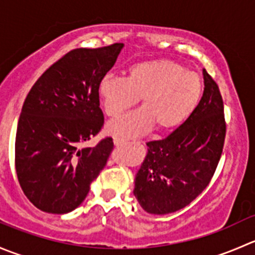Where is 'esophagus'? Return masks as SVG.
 Returning <instances> with one entry per match:
<instances>
[{
  "label": "esophagus",
  "instance_id": "34e87169",
  "mask_svg": "<svg viewBox=\"0 0 255 255\" xmlns=\"http://www.w3.org/2000/svg\"><path fill=\"white\" fill-rule=\"evenodd\" d=\"M113 143L117 146H125L126 144H127V140L122 139V138H115V139H113Z\"/></svg>",
  "mask_w": 255,
  "mask_h": 255
}]
</instances>
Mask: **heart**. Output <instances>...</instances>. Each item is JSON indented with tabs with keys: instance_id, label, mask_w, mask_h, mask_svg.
Returning <instances> with one entry per match:
<instances>
[{
	"instance_id": "heart-1",
	"label": "heart",
	"mask_w": 255,
	"mask_h": 255,
	"mask_svg": "<svg viewBox=\"0 0 255 255\" xmlns=\"http://www.w3.org/2000/svg\"><path fill=\"white\" fill-rule=\"evenodd\" d=\"M204 84L195 71L171 60H150L133 65L127 78L109 74L99 84L105 112L118 117L138 100L137 111L112 121L107 129L117 138H135L153 129L170 130L181 126L199 106Z\"/></svg>"
}]
</instances>
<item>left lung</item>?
I'll return each mask as SVG.
<instances>
[{
	"label": "left lung",
	"instance_id": "1",
	"mask_svg": "<svg viewBox=\"0 0 255 255\" xmlns=\"http://www.w3.org/2000/svg\"><path fill=\"white\" fill-rule=\"evenodd\" d=\"M204 74V95L195 112L148 151L134 179L135 199L145 212L166 215L194 201L208 185L226 135L223 101L217 84Z\"/></svg>",
	"mask_w": 255,
	"mask_h": 255
}]
</instances>
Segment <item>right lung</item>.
I'll return each instance as SVG.
<instances>
[{
	"label": "right lung",
	"mask_w": 255,
	"mask_h": 255,
	"mask_svg": "<svg viewBox=\"0 0 255 255\" xmlns=\"http://www.w3.org/2000/svg\"><path fill=\"white\" fill-rule=\"evenodd\" d=\"M123 44L69 51L37 80L17 125L16 170L27 199L48 213L71 212L105 168L112 138L82 146L101 130L99 84Z\"/></svg>",
	"instance_id": "add662e5"
}]
</instances>
